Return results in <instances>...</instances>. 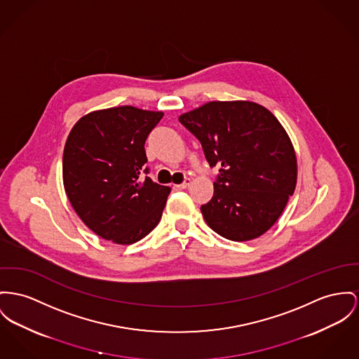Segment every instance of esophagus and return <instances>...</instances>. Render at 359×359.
<instances>
[{"label":"esophagus","instance_id":"1","mask_svg":"<svg viewBox=\"0 0 359 359\" xmlns=\"http://www.w3.org/2000/svg\"><path fill=\"white\" fill-rule=\"evenodd\" d=\"M191 184V178H185V181H184L182 184H180V185H175V188H178V189H187Z\"/></svg>","mask_w":359,"mask_h":359}]
</instances>
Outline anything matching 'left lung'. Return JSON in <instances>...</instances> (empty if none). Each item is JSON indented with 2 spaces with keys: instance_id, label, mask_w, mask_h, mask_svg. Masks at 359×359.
Masks as SVG:
<instances>
[{
  "instance_id": "obj_1",
  "label": "left lung",
  "mask_w": 359,
  "mask_h": 359,
  "mask_svg": "<svg viewBox=\"0 0 359 359\" xmlns=\"http://www.w3.org/2000/svg\"><path fill=\"white\" fill-rule=\"evenodd\" d=\"M180 122L200 140L210 166H220L214 196L201 205L207 224L230 241L263 236L297 185V155L286 129L250 100L208 102Z\"/></svg>"
}]
</instances>
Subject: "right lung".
<instances>
[{
    "label": "right lung",
    "instance_id": "1",
    "mask_svg": "<svg viewBox=\"0 0 359 359\" xmlns=\"http://www.w3.org/2000/svg\"><path fill=\"white\" fill-rule=\"evenodd\" d=\"M162 117L118 106L73 125L62 156L64 188L74 212L100 238L130 245L158 226L171 189L144 177V143Z\"/></svg>",
    "mask_w": 359,
    "mask_h": 359
}]
</instances>
